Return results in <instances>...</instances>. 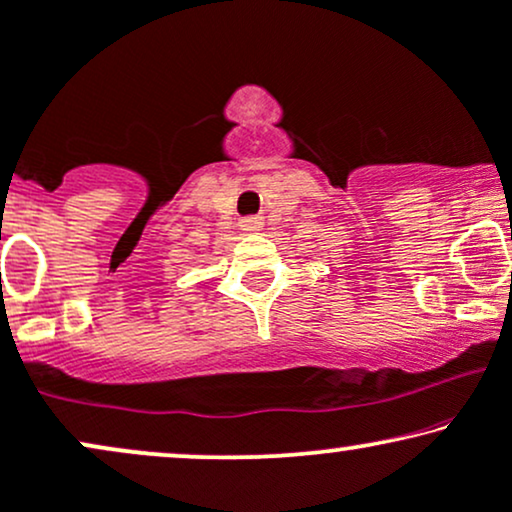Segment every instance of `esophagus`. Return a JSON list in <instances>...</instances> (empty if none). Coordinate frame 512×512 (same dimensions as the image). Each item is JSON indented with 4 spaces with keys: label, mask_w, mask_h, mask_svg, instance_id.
I'll list each match as a JSON object with an SVG mask.
<instances>
[{
    "label": "esophagus",
    "mask_w": 512,
    "mask_h": 512,
    "mask_svg": "<svg viewBox=\"0 0 512 512\" xmlns=\"http://www.w3.org/2000/svg\"><path fill=\"white\" fill-rule=\"evenodd\" d=\"M264 226V219L262 217H248L241 222V229L245 234H255V231H260Z\"/></svg>",
    "instance_id": "obj_1"
}]
</instances>
